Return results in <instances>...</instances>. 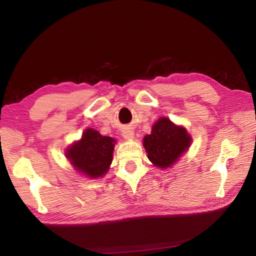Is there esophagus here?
<instances>
[{
    "instance_id": "esophagus-1",
    "label": "esophagus",
    "mask_w": 256,
    "mask_h": 256,
    "mask_svg": "<svg viewBox=\"0 0 256 256\" xmlns=\"http://www.w3.org/2000/svg\"><path fill=\"white\" fill-rule=\"evenodd\" d=\"M122 136L124 138H126V140H132L134 138V131L131 128H125L122 131Z\"/></svg>"
}]
</instances>
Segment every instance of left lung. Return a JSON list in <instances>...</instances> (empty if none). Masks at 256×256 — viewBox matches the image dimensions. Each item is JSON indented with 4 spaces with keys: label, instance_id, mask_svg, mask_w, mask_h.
Listing matches in <instances>:
<instances>
[{
    "label": "left lung",
    "instance_id": "obj_1",
    "mask_svg": "<svg viewBox=\"0 0 256 256\" xmlns=\"http://www.w3.org/2000/svg\"><path fill=\"white\" fill-rule=\"evenodd\" d=\"M190 144L192 136L186 128L167 118L157 120L151 128V133L144 138V146L149 160L162 170H167L178 162Z\"/></svg>",
    "mask_w": 256,
    "mask_h": 256
}]
</instances>
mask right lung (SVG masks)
<instances>
[{"label":"right lung","mask_w":256,"mask_h":256,"mask_svg":"<svg viewBox=\"0 0 256 256\" xmlns=\"http://www.w3.org/2000/svg\"><path fill=\"white\" fill-rule=\"evenodd\" d=\"M115 144V138L102 136L94 128H86L80 140L66 149V157L78 172L96 180L110 170Z\"/></svg>","instance_id":"obj_1"}]
</instances>
